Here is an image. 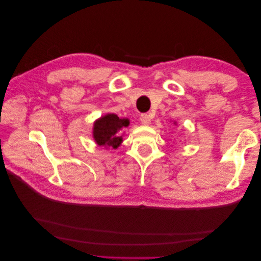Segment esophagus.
<instances>
[{
    "label": "esophagus",
    "mask_w": 261,
    "mask_h": 261,
    "mask_svg": "<svg viewBox=\"0 0 261 261\" xmlns=\"http://www.w3.org/2000/svg\"><path fill=\"white\" fill-rule=\"evenodd\" d=\"M140 122L144 125H149L150 122H151V118H150V116L148 114H141Z\"/></svg>",
    "instance_id": "34e87169"
}]
</instances>
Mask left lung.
Masks as SVG:
<instances>
[{"mask_svg":"<svg viewBox=\"0 0 261 261\" xmlns=\"http://www.w3.org/2000/svg\"><path fill=\"white\" fill-rule=\"evenodd\" d=\"M173 124H174V125H176V122L174 121V122H173Z\"/></svg>","mask_w":261,"mask_h":261,"instance_id":"obj_1","label":"left lung"}]
</instances>
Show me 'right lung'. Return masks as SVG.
<instances>
[{
    "label": "right lung",
    "mask_w": 261,
    "mask_h": 261,
    "mask_svg": "<svg viewBox=\"0 0 261 261\" xmlns=\"http://www.w3.org/2000/svg\"><path fill=\"white\" fill-rule=\"evenodd\" d=\"M129 125L126 117H118L114 113H107L94 121L92 128L93 140L99 147L106 149H117L123 143L122 129Z\"/></svg>",
    "instance_id": "obj_1"
}]
</instances>
